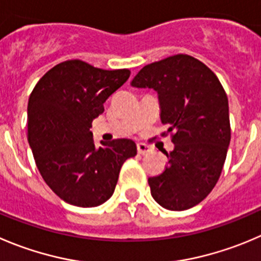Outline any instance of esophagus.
<instances>
[{"label":"esophagus","instance_id":"obj_1","mask_svg":"<svg viewBox=\"0 0 261 261\" xmlns=\"http://www.w3.org/2000/svg\"><path fill=\"white\" fill-rule=\"evenodd\" d=\"M137 151L140 155H147L148 152H151V148L148 147L146 143H137Z\"/></svg>","mask_w":261,"mask_h":261}]
</instances>
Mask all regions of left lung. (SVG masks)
I'll return each instance as SVG.
<instances>
[{
  "label": "left lung",
  "instance_id": "8db88e82",
  "mask_svg": "<svg viewBox=\"0 0 261 261\" xmlns=\"http://www.w3.org/2000/svg\"><path fill=\"white\" fill-rule=\"evenodd\" d=\"M132 86L158 92L161 123L169 126L174 150L161 174L148 178L153 200L182 212L206 197L222 173L230 124L228 97L219 79L203 63L174 55L143 66Z\"/></svg>",
  "mask_w": 261,
  "mask_h": 261
}]
</instances>
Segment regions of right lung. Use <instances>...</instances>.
<instances>
[{"instance_id": "add662e5", "label": "right lung", "mask_w": 261, "mask_h": 261, "mask_svg": "<svg viewBox=\"0 0 261 261\" xmlns=\"http://www.w3.org/2000/svg\"><path fill=\"white\" fill-rule=\"evenodd\" d=\"M128 69L103 70L81 60L58 64L28 101V142L49 188L65 202L95 207L113 196L124 161L137 155L135 141H101L91 126L103 103L128 81Z\"/></svg>"}]
</instances>
